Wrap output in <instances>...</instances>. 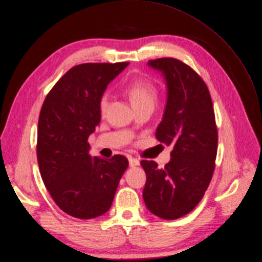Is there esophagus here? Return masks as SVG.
<instances>
[{"label": "esophagus", "mask_w": 262, "mask_h": 262, "mask_svg": "<svg viewBox=\"0 0 262 262\" xmlns=\"http://www.w3.org/2000/svg\"><path fill=\"white\" fill-rule=\"evenodd\" d=\"M138 165H140V161H138L137 159H134V158L129 159V166L130 167H135V166H138Z\"/></svg>", "instance_id": "obj_1"}]
</instances>
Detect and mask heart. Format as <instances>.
I'll return each mask as SVG.
<instances>
[{
  "instance_id": "heart-1",
  "label": "heart",
  "mask_w": 262,
  "mask_h": 262,
  "mask_svg": "<svg viewBox=\"0 0 262 262\" xmlns=\"http://www.w3.org/2000/svg\"><path fill=\"white\" fill-rule=\"evenodd\" d=\"M126 93L132 101L133 105L152 104L155 105L158 97L157 89L151 82L147 80H135L130 82L126 89ZM109 94H104L99 102V110L103 114L109 105Z\"/></svg>"
}]
</instances>
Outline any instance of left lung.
Wrapping results in <instances>:
<instances>
[{"instance_id": "obj_1", "label": "left lung", "mask_w": 262, "mask_h": 262, "mask_svg": "<svg viewBox=\"0 0 262 262\" xmlns=\"http://www.w3.org/2000/svg\"><path fill=\"white\" fill-rule=\"evenodd\" d=\"M164 77L167 99L158 141L172 146L164 168L142 161L147 181L143 198L150 212L174 220L201 201L212 178L218 131L207 85L190 67L174 58L149 60Z\"/></svg>"}]
</instances>
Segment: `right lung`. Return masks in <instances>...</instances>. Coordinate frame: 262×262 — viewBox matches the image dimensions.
<instances>
[{
  "instance_id": "1",
  "label": "right lung",
  "mask_w": 262,
  "mask_h": 262,
  "mask_svg": "<svg viewBox=\"0 0 262 262\" xmlns=\"http://www.w3.org/2000/svg\"><path fill=\"white\" fill-rule=\"evenodd\" d=\"M129 62L83 63L68 71L46 96L38 121L37 159L46 189L61 210L92 219L110 209L128 168L122 156L89 155V136L100 122L104 91Z\"/></svg>"
}]
</instances>
